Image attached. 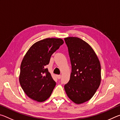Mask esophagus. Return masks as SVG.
Listing matches in <instances>:
<instances>
[{"mask_svg":"<svg viewBox=\"0 0 120 120\" xmlns=\"http://www.w3.org/2000/svg\"><path fill=\"white\" fill-rule=\"evenodd\" d=\"M56 77H57L58 79H59L61 78V75H56Z\"/></svg>","mask_w":120,"mask_h":120,"instance_id":"obj_1","label":"esophagus"}]
</instances>
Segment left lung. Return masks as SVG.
I'll use <instances>...</instances> for the list:
<instances>
[{"instance_id":"8db88e82","label":"left lung","mask_w":120,"mask_h":120,"mask_svg":"<svg viewBox=\"0 0 120 120\" xmlns=\"http://www.w3.org/2000/svg\"><path fill=\"white\" fill-rule=\"evenodd\" d=\"M71 64V73L64 89L77 104L89 101L101 84V67L98 57L89 44L80 38H64Z\"/></svg>"}]
</instances>
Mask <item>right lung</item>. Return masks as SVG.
I'll list each match as a JSON object with an SVG mask.
<instances>
[{"instance_id": "obj_1", "label": "right lung", "mask_w": 120, "mask_h": 120, "mask_svg": "<svg viewBox=\"0 0 120 120\" xmlns=\"http://www.w3.org/2000/svg\"><path fill=\"white\" fill-rule=\"evenodd\" d=\"M64 43L61 38H45L34 43L26 52L21 64L19 80L30 98L42 102L51 96L56 82L45 66Z\"/></svg>"}]
</instances>
